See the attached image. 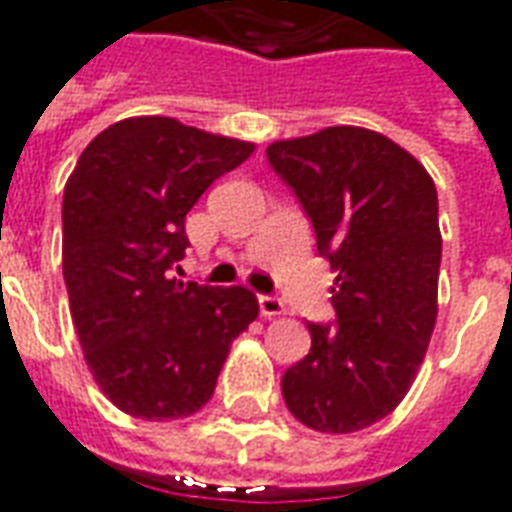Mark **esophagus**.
Wrapping results in <instances>:
<instances>
[{
  "label": "esophagus",
  "mask_w": 512,
  "mask_h": 512,
  "mask_svg": "<svg viewBox=\"0 0 512 512\" xmlns=\"http://www.w3.org/2000/svg\"><path fill=\"white\" fill-rule=\"evenodd\" d=\"M257 304H260V314L263 317H279V314H285V304L279 298H274V295H260Z\"/></svg>",
  "instance_id": "1"
}]
</instances>
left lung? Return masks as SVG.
Instances as JSON below:
<instances>
[{
    "label": "left lung",
    "mask_w": 512,
    "mask_h": 512,
    "mask_svg": "<svg viewBox=\"0 0 512 512\" xmlns=\"http://www.w3.org/2000/svg\"><path fill=\"white\" fill-rule=\"evenodd\" d=\"M268 162L293 187L336 271V323L282 377L287 410L323 434L391 415L415 382L437 323V187L410 151L366 127L274 140Z\"/></svg>",
    "instance_id": "left-lung-1"
}]
</instances>
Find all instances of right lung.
I'll list each match as a JSON object with an SVG mask.
<instances>
[{
  "label": "right lung",
  "instance_id": "right-lung-1",
  "mask_svg": "<svg viewBox=\"0 0 512 512\" xmlns=\"http://www.w3.org/2000/svg\"><path fill=\"white\" fill-rule=\"evenodd\" d=\"M255 143L132 116L83 149L62 203V271L100 391L132 418L179 420L217 388L230 344L257 320L252 290L181 282L184 219Z\"/></svg>",
  "mask_w": 512,
  "mask_h": 512
}]
</instances>
